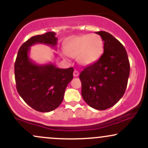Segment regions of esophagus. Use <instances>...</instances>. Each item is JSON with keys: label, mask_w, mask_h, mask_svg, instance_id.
<instances>
[{"label": "esophagus", "mask_w": 148, "mask_h": 148, "mask_svg": "<svg viewBox=\"0 0 148 148\" xmlns=\"http://www.w3.org/2000/svg\"><path fill=\"white\" fill-rule=\"evenodd\" d=\"M79 72H78V71H76V70H74V73H73V75H74V77H77V76H79Z\"/></svg>", "instance_id": "esophagus-1"}]
</instances>
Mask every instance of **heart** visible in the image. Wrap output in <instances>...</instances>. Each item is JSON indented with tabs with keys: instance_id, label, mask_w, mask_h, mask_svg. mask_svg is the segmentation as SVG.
I'll return each instance as SVG.
<instances>
[{
	"instance_id": "b5f03b06",
	"label": "heart",
	"mask_w": 148,
	"mask_h": 148,
	"mask_svg": "<svg viewBox=\"0 0 148 148\" xmlns=\"http://www.w3.org/2000/svg\"><path fill=\"white\" fill-rule=\"evenodd\" d=\"M103 44L101 37L88 34L75 37L68 42L65 51L71 57L77 56L78 62L83 65L94 63L101 56Z\"/></svg>"
}]
</instances>
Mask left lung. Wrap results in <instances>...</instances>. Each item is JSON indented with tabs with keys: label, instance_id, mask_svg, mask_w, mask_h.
<instances>
[{
	"label": "left lung",
	"instance_id": "left-lung-1",
	"mask_svg": "<svg viewBox=\"0 0 148 148\" xmlns=\"http://www.w3.org/2000/svg\"><path fill=\"white\" fill-rule=\"evenodd\" d=\"M103 41L100 58L81 72V95L84 101L97 110H106L115 105L125 94L130 64L123 45L105 31L95 32Z\"/></svg>",
	"mask_w": 148,
	"mask_h": 148
}]
</instances>
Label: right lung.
Instances as JSON below:
<instances>
[{
	"label": "right lung",
	"instance_id": "add662e5",
	"mask_svg": "<svg viewBox=\"0 0 148 148\" xmlns=\"http://www.w3.org/2000/svg\"><path fill=\"white\" fill-rule=\"evenodd\" d=\"M58 38L54 32L30 37L20 47L14 64L18 93L33 109L50 112L60 106L67 85L73 79V67L60 69L53 63L37 64L29 58L30 47L45 44L56 48Z\"/></svg>",
	"mask_w": 148,
	"mask_h": 148
}]
</instances>
